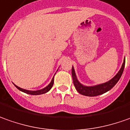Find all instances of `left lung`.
<instances>
[{
  "label": "left lung",
  "instance_id": "obj_1",
  "mask_svg": "<svg viewBox=\"0 0 130 130\" xmlns=\"http://www.w3.org/2000/svg\"><path fill=\"white\" fill-rule=\"evenodd\" d=\"M124 65H125V59L124 62L122 63V65L121 67L120 71L118 72L117 75L114 77L112 79L107 82L105 83L100 84L98 85H95V86H91V87H87V86H84L82 84H80L78 80L77 79L76 75L74 70L73 67L72 68V80H73V84L75 85V87L76 89L77 92L80 93L81 95H85V96H89V97H94V96H98V95H102L103 93H105L106 92L109 91L111 90L112 87L116 85L117 82L119 81L120 78L122 75V72L124 70Z\"/></svg>",
  "mask_w": 130,
  "mask_h": 130
}]
</instances>
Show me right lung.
I'll list each match as a JSON object with an SVG mask.
<instances>
[{"instance_id": "1", "label": "right lung", "mask_w": 130, "mask_h": 130, "mask_svg": "<svg viewBox=\"0 0 130 130\" xmlns=\"http://www.w3.org/2000/svg\"><path fill=\"white\" fill-rule=\"evenodd\" d=\"M54 83V79L53 78L52 80H51V83H50L46 87L43 88L42 90H36V91H30V90H25V89H22L21 87H18L17 85H15V87L19 90L25 93H27V94H29V95H42V94H44V93H46L48 91L50 90V89L52 88L53 85Z\"/></svg>"}]
</instances>
